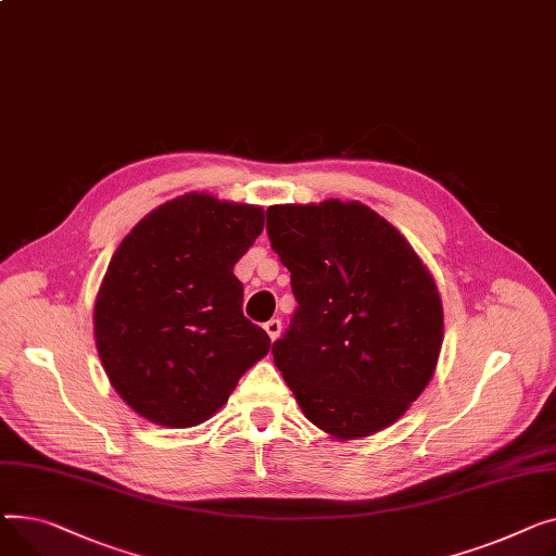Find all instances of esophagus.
I'll list each match as a JSON object with an SVG mask.
<instances>
[{
  "label": "esophagus",
  "instance_id": "34e87169",
  "mask_svg": "<svg viewBox=\"0 0 556 556\" xmlns=\"http://www.w3.org/2000/svg\"><path fill=\"white\" fill-rule=\"evenodd\" d=\"M280 328H282V323L278 318H271L269 323H265V332L269 334L271 341H276L280 337Z\"/></svg>",
  "mask_w": 556,
  "mask_h": 556
}]
</instances>
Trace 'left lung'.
I'll use <instances>...</instances> for the list:
<instances>
[{
  "instance_id": "left-lung-1",
  "label": "left lung",
  "mask_w": 556,
  "mask_h": 556,
  "mask_svg": "<svg viewBox=\"0 0 556 556\" xmlns=\"http://www.w3.org/2000/svg\"><path fill=\"white\" fill-rule=\"evenodd\" d=\"M267 233L299 301L274 364L303 415L337 442L388 429L438 368L444 312L431 271L362 202L276 204Z\"/></svg>"
}]
</instances>
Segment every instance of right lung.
I'll return each mask as SVG.
<instances>
[{"label": "right lung", "mask_w": 556, "mask_h": 556, "mask_svg": "<svg viewBox=\"0 0 556 556\" xmlns=\"http://www.w3.org/2000/svg\"><path fill=\"white\" fill-rule=\"evenodd\" d=\"M265 228L263 206L186 192L114 251L93 303V339L118 397L159 427L213 417L271 341L242 314L233 269Z\"/></svg>", "instance_id": "obj_1"}]
</instances>
